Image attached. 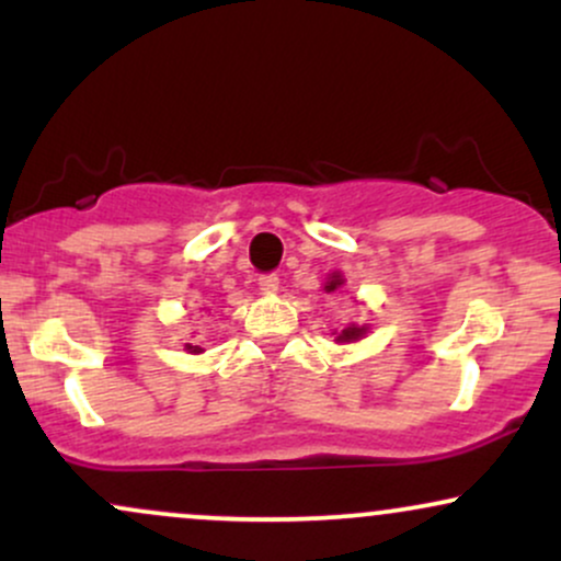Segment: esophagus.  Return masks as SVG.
I'll list each match as a JSON object with an SVG mask.
<instances>
[{
    "label": "esophagus",
    "instance_id": "34e87169",
    "mask_svg": "<svg viewBox=\"0 0 561 561\" xmlns=\"http://www.w3.org/2000/svg\"><path fill=\"white\" fill-rule=\"evenodd\" d=\"M259 289H261L263 295L276 293V289H279V276H276V274H263V276H259Z\"/></svg>",
    "mask_w": 561,
    "mask_h": 561
}]
</instances>
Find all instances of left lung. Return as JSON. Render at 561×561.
Returning a JSON list of instances; mask_svg holds the SVG:
<instances>
[{
	"label": "left lung",
	"mask_w": 561,
	"mask_h": 561,
	"mask_svg": "<svg viewBox=\"0 0 561 561\" xmlns=\"http://www.w3.org/2000/svg\"><path fill=\"white\" fill-rule=\"evenodd\" d=\"M343 285H345V279H343V276H340L337 272H334V274L330 276V279H327L324 289H327V293H334V289H340ZM364 334H366V327L347 324L343 332H337V337H334V340H337V343H356V340H362Z\"/></svg>",
	"instance_id": "8db88e82"
}]
</instances>
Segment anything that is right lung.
<instances>
[{"label": "right lung", "instance_id": "obj_1", "mask_svg": "<svg viewBox=\"0 0 561 561\" xmlns=\"http://www.w3.org/2000/svg\"><path fill=\"white\" fill-rule=\"evenodd\" d=\"M186 351H190V353H203V347H199V345H192V343H186Z\"/></svg>", "mask_w": 561, "mask_h": 561}]
</instances>
